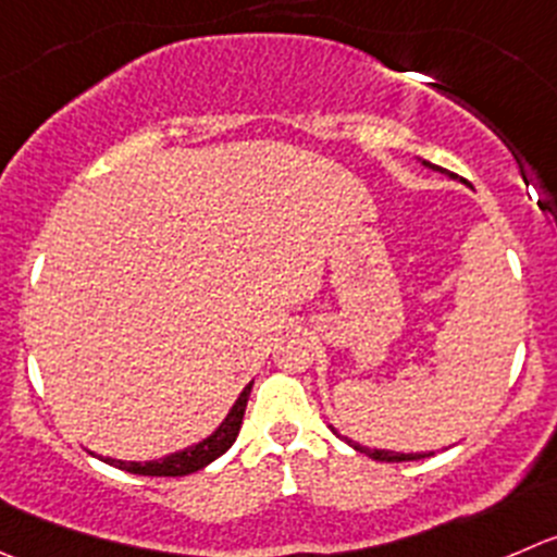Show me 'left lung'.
<instances>
[{"label":"left lung","mask_w":557,"mask_h":557,"mask_svg":"<svg viewBox=\"0 0 557 557\" xmlns=\"http://www.w3.org/2000/svg\"><path fill=\"white\" fill-rule=\"evenodd\" d=\"M350 446H354L356 451H361V455L372 457V460L377 462H410V460H422V457H430L433 451H419V455H399V451H386V449H367V446H359L354 444V441H348Z\"/></svg>","instance_id":"left-lung-1"}]
</instances>
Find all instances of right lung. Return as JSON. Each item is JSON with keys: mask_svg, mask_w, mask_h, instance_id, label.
<instances>
[{"mask_svg": "<svg viewBox=\"0 0 557 557\" xmlns=\"http://www.w3.org/2000/svg\"><path fill=\"white\" fill-rule=\"evenodd\" d=\"M252 383H247L245 392L239 394V399L234 403L231 413L225 416L223 424L209 435L207 441L196 446H187V449L176 451V455L163 457V460H152V462H124V460H111V457H102L108 466L122 468L127 473H138V476H187V473H196L201 468H207L209 462L218 460L220 455L231 449V444L236 441L242 428V419H245V408H247V397H250Z\"/></svg>", "mask_w": 557, "mask_h": 557, "instance_id": "1", "label": "right lung"}]
</instances>
